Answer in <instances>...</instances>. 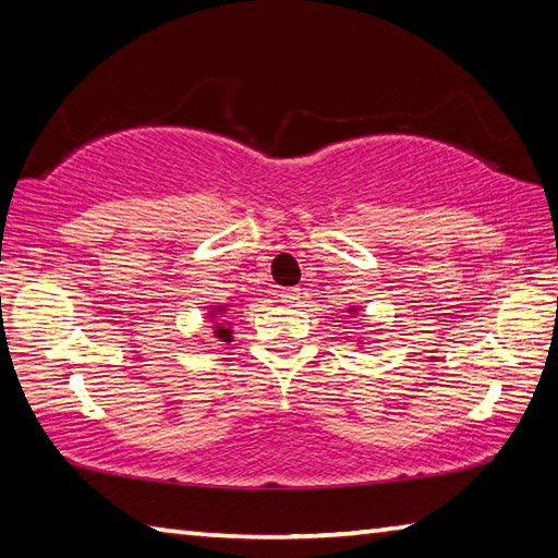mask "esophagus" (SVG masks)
<instances>
[{
  "mask_svg": "<svg viewBox=\"0 0 558 558\" xmlns=\"http://www.w3.org/2000/svg\"><path fill=\"white\" fill-rule=\"evenodd\" d=\"M300 298V290L298 288H290V290H282L280 292V300L286 302V305H292V302H295Z\"/></svg>",
  "mask_w": 558,
  "mask_h": 558,
  "instance_id": "esophagus-1",
  "label": "esophagus"
}]
</instances>
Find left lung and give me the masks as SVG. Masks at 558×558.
Masks as SVG:
<instances>
[{
	"label": "left lung",
	"mask_w": 558,
	"mask_h": 558,
	"mask_svg": "<svg viewBox=\"0 0 558 558\" xmlns=\"http://www.w3.org/2000/svg\"><path fill=\"white\" fill-rule=\"evenodd\" d=\"M356 310H359V307H347V313H352V315H354ZM359 344H364V342H359Z\"/></svg>",
	"instance_id": "1"
}]
</instances>
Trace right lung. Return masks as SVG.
Returning <instances> with one entry per match:
<instances>
[{"mask_svg":"<svg viewBox=\"0 0 558 558\" xmlns=\"http://www.w3.org/2000/svg\"><path fill=\"white\" fill-rule=\"evenodd\" d=\"M231 302H216V305L209 307V315L214 319V337L221 339V342H233V332H231V323H226V313H229Z\"/></svg>","mask_w":558,"mask_h":558,"instance_id":"obj_1","label":"right lung"}]
</instances>
